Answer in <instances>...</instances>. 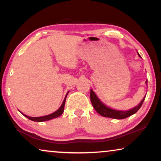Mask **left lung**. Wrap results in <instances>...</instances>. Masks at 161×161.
<instances>
[{
    "instance_id": "left-lung-1",
    "label": "left lung",
    "mask_w": 161,
    "mask_h": 161,
    "mask_svg": "<svg viewBox=\"0 0 161 161\" xmlns=\"http://www.w3.org/2000/svg\"><path fill=\"white\" fill-rule=\"evenodd\" d=\"M139 55V54H138ZM139 56H141L139 55ZM147 84V80L146 81ZM146 97V96L143 98L142 102L139 103V105L138 106H136L133 108H132L129 111H116V110H114L110 108L107 107L106 105H105L101 101L97 98V97L96 96V94L91 89L90 91V99H91L92 104L93 105L94 108L95 109V111L100 114V115L104 116V117H108L112 119H125L128 116H130L133 114H136L137 112L144 103V99Z\"/></svg>"
}]
</instances>
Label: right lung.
Wrapping results in <instances>:
<instances>
[{
    "mask_svg": "<svg viewBox=\"0 0 161 161\" xmlns=\"http://www.w3.org/2000/svg\"><path fill=\"white\" fill-rule=\"evenodd\" d=\"M68 93H69V92H68ZM68 93L67 94V95H66V97H65L64 100L62 105H61V107L59 108V109L57 110L56 111H55L54 113H53L51 114H49V115H47V116H40V117H31V116H26V115H25V114H23L25 116V117H27L28 119H29L30 120L34 121V122H44V121H47V120L52 119L58 117V116H61V114H63V112H64V108L65 102H66V98H67V96Z\"/></svg>",
    "mask_w": 161,
    "mask_h": 161,
    "instance_id": "add662e5",
    "label": "right lung"
}]
</instances>
